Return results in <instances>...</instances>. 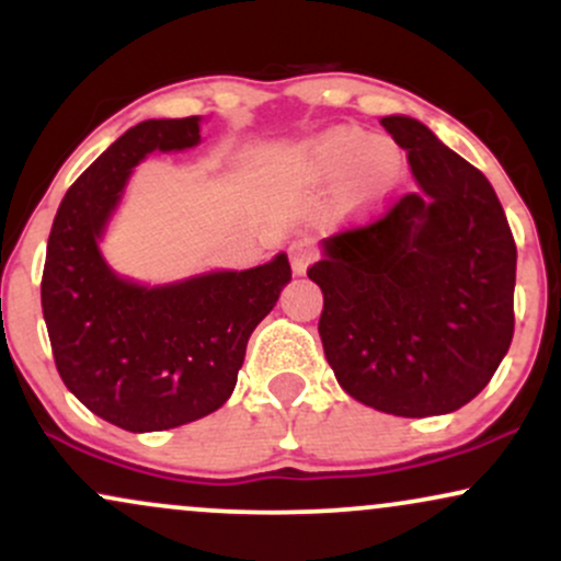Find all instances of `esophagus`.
Returning a JSON list of instances; mask_svg holds the SVG:
<instances>
[{
  "label": "esophagus",
  "instance_id": "esophagus-1",
  "mask_svg": "<svg viewBox=\"0 0 561 561\" xmlns=\"http://www.w3.org/2000/svg\"><path fill=\"white\" fill-rule=\"evenodd\" d=\"M313 259H317V250H313L311 240H298L289 244V263H293V272L298 276L308 272Z\"/></svg>",
  "mask_w": 561,
  "mask_h": 561
}]
</instances>
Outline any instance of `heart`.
<instances>
[{"label": "heart", "instance_id": "obj_1", "mask_svg": "<svg viewBox=\"0 0 561 561\" xmlns=\"http://www.w3.org/2000/svg\"><path fill=\"white\" fill-rule=\"evenodd\" d=\"M295 163L308 182L340 184L345 214L371 218L388 205L403 182L405 158L398 141L371 137L362 128L334 126L300 147Z\"/></svg>", "mask_w": 561, "mask_h": 561}]
</instances>
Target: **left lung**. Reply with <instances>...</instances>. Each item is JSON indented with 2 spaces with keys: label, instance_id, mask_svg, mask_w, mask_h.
Returning <instances> with one entry per match:
<instances>
[{
  "label": "left lung",
  "instance_id": "obj_1",
  "mask_svg": "<svg viewBox=\"0 0 561 561\" xmlns=\"http://www.w3.org/2000/svg\"><path fill=\"white\" fill-rule=\"evenodd\" d=\"M420 190L371 227L321 240L308 268L340 388L396 416L450 414L504 362L517 248L491 182L422 121L385 115Z\"/></svg>",
  "mask_w": 561,
  "mask_h": 561
}]
</instances>
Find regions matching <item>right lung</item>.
Segmentation results:
<instances>
[{
    "instance_id": "right-lung-1",
    "label": "right lung",
    "mask_w": 561,
    "mask_h": 561,
    "mask_svg": "<svg viewBox=\"0 0 561 561\" xmlns=\"http://www.w3.org/2000/svg\"><path fill=\"white\" fill-rule=\"evenodd\" d=\"M199 131V115L128 128L76 179L49 231L42 311L57 371L92 414L128 433L171 430L221 409L250 334L293 279L287 253L165 285L121 276L102 255L134 169L152 152L192 150Z\"/></svg>"
}]
</instances>
